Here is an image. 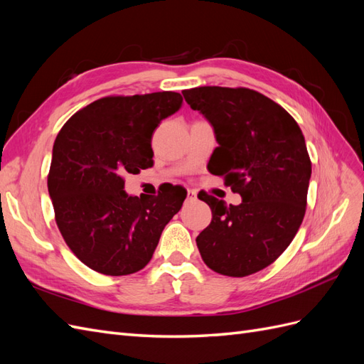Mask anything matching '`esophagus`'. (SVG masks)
I'll use <instances>...</instances> for the list:
<instances>
[{"instance_id": "esophagus-1", "label": "esophagus", "mask_w": 364, "mask_h": 364, "mask_svg": "<svg viewBox=\"0 0 364 364\" xmlns=\"http://www.w3.org/2000/svg\"><path fill=\"white\" fill-rule=\"evenodd\" d=\"M196 196L197 193L194 190H186V200H196Z\"/></svg>"}]
</instances>
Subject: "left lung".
<instances>
[{"mask_svg": "<svg viewBox=\"0 0 364 364\" xmlns=\"http://www.w3.org/2000/svg\"><path fill=\"white\" fill-rule=\"evenodd\" d=\"M185 102L213 126V174L240 193V205L202 194L213 220L196 238L206 266L241 278L262 270L289 247L306 206L311 161L301 127L284 107L247 87L202 86Z\"/></svg>", "mask_w": 364, "mask_h": 364, "instance_id": "1", "label": "left lung"}]
</instances>
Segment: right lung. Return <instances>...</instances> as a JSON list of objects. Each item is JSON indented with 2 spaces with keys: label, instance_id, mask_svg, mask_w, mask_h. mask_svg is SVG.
<instances>
[{
  "label": "right lung",
  "instance_id": "add662e5",
  "mask_svg": "<svg viewBox=\"0 0 364 364\" xmlns=\"http://www.w3.org/2000/svg\"><path fill=\"white\" fill-rule=\"evenodd\" d=\"M182 107L178 92L105 97L75 112L53 146L48 193L65 243L85 266L123 277L144 269L186 191L129 196L124 174L153 165L151 136Z\"/></svg>",
  "mask_w": 364,
  "mask_h": 364
}]
</instances>
